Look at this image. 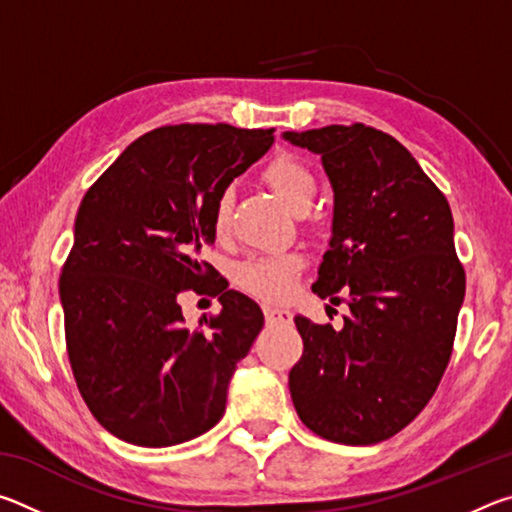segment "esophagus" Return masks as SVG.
Wrapping results in <instances>:
<instances>
[{"label": "esophagus", "instance_id": "obj_1", "mask_svg": "<svg viewBox=\"0 0 512 512\" xmlns=\"http://www.w3.org/2000/svg\"><path fill=\"white\" fill-rule=\"evenodd\" d=\"M264 316L268 323H291V311L280 307H264Z\"/></svg>", "mask_w": 512, "mask_h": 512}]
</instances>
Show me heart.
Listing matches in <instances>:
<instances>
[{"mask_svg":"<svg viewBox=\"0 0 512 512\" xmlns=\"http://www.w3.org/2000/svg\"><path fill=\"white\" fill-rule=\"evenodd\" d=\"M264 183L273 189L277 198L291 212H307L316 196V178L305 162L291 155H280L266 164ZM230 203L228 196H221L214 210V230L223 235L228 228ZM302 268L300 255H262L250 257L237 268L239 287L255 298L280 302L291 293L293 282Z\"/></svg>","mask_w":512,"mask_h":512,"instance_id":"heart-1","label":"heart"}]
</instances>
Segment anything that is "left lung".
<instances>
[{"instance_id":"8db88e82","label":"left lung","mask_w":512,"mask_h":512,"mask_svg":"<svg viewBox=\"0 0 512 512\" xmlns=\"http://www.w3.org/2000/svg\"><path fill=\"white\" fill-rule=\"evenodd\" d=\"M320 155L334 189L332 239L314 293L350 314L343 327L296 316L305 343L289 372L300 420L320 438L375 445L402 431L436 393L452 357L465 271L443 192L377 128L287 131Z\"/></svg>"}]
</instances>
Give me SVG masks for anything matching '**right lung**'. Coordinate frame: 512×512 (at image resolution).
Returning a JSON list of instances; mask_svg holds the SVG:
<instances>
[{
  "mask_svg": "<svg viewBox=\"0 0 512 512\" xmlns=\"http://www.w3.org/2000/svg\"><path fill=\"white\" fill-rule=\"evenodd\" d=\"M271 144L273 128H155L83 196L60 302L76 386L112 436L169 447L223 418L264 314L244 293L214 287L221 314L189 332L178 296L205 284L212 266L198 253L214 244L216 203Z\"/></svg>",
  "mask_w": 512,
  "mask_h": 512,
  "instance_id": "add662e5",
  "label": "right lung"
}]
</instances>
